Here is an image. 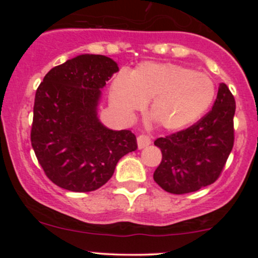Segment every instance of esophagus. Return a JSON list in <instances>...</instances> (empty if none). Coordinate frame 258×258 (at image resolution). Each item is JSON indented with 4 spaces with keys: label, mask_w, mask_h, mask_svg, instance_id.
<instances>
[{
    "label": "esophagus",
    "mask_w": 258,
    "mask_h": 258,
    "mask_svg": "<svg viewBox=\"0 0 258 258\" xmlns=\"http://www.w3.org/2000/svg\"><path fill=\"white\" fill-rule=\"evenodd\" d=\"M137 143H138L139 149H142V148H146V147L149 146V144L152 143V139H150V137L148 135H144V133H142V135L138 136Z\"/></svg>",
    "instance_id": "1"
}]
</instances>
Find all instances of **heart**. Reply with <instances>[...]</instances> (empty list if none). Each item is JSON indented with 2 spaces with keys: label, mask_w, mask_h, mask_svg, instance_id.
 Returning a JSON list of instances; mask_svg holds the SVG:
<instances>
[{
  "label": "heart",
  "mask_w": 258,
  "mask_h": 258,
  "mask_svg": "<svg viewBox=\"0 0 258 258\" xmlns=\"http://www.w3.org/2000/svg\"><path fill=\"white\" fill-rule=\"evenodd\" d=\"M214 81L203 73L182 65L143 63L130 74L120 75L110 90L112 108L123 117H132L149 102L152 119L167 130L191 125L211 105Z\"/></svg>",
  "instance_id": "b5f03b06"
}]
</instances>
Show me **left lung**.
<instances>
[{
    "mask_svg": "<svg viewBox=\"0 0 258 258\" xmlns=\"http://www.w3.org/2000/svg\"><path fill=\"white\" fill-rule=\"evenodd\" d=\"M235 99L220 84L214 106L188 128L158 138L162 159L154 180L171 194H186L215 183L234 146Z\"/></svg>",
    "mask_w": 258,
    "mask_h": 258,
    "instance_id": "left-lung-1",
    "label": "left lung"
}]
</instances>
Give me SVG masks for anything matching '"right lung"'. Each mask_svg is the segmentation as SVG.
Returning <instances> with one entry per match:
<instances>
[{
    "label": "right lung",
    "instance_id": "add662e5",
    "mask_svg": "<svg viewBox=\"0 0 258 258\" xmlns=\"http://www.w3.org/2000/svg\"><path fill=\"white\" fill-rule=\"evenodd\" d=\"M117 70L105 55L82 54L49 70L37 87L31 146L44 174L60 188L96 190L137 149L131 131H112L97 117L100 88Z\"/></svg>",
    "mask_w": 258,
    "mask_h": 258
}]
</instances>
